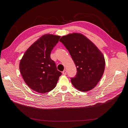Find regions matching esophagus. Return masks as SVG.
<instances>
[{
    "mask_svg": "<svg viewBox=\"0 0 128 128\" xmlns=\"http://www.w3.org/2000/svg\"><path fill=\"white\" fill-rule=\"evenodd\" d=\"M66 74H67V70H66V69H64V71L62 72V74L65 75H66Z\"/></svg>",
    "mask_w": 128,
    "mask_h": 128,
    "instance_id": "obj_1",
    "label": "esophagus"
}]
</instances>
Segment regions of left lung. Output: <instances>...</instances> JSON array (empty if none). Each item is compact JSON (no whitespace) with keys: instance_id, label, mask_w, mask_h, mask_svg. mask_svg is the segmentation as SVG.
<instances>
[{"instance_id":"left-lung-1","label":"left lung","mask_w":128,"mask_h":128,"mask_svg":"<svg viewBox=\"0 0 128 128\" xmlns=\"http://www.w3.org/2000/svg\"><path fill=\"white\" fill-rule=\"evenodd\" d=\"M68 50L77 68V74L71 78L77 90L87 92L94 88L101 79L105 68L102 52L86 36L74 32L61 37L59 40Z\"/></svg>"}]
</instances>
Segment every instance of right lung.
Returning a JSON list of instances; mask_svg holds the SVG:
<instances>
[{"mask_svg": "<svg viewBox=\"0 0 128 128\" xmlns=\"http://www.w3.org/2000/svg\"><path fill=\"white\" fill-rule=\"evenodd\" d=\"M60 36L45 34L26 50L19 64L25 83L34 91L48 92L56 86L61 72L50 58L51 51Z\"/></svg>", "mask_w": 128, "mask_h": 128, "instance_id": "obj_1", "label": "right lung"}]
</instances>
